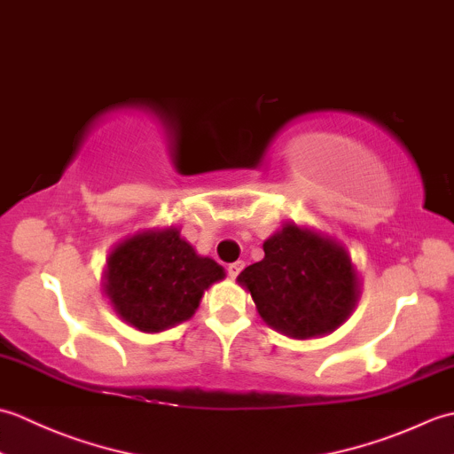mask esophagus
Returning <instances> with one entry per match:
<instances>
[{"label":"esophagus","instance_id":"34e87169","mask_svg":"<svg viewBox=\"0 0 454 454\" xmlns=\"http://www.w3.org/2000/svg\"><path fill=\"white\" fill-rule=\"evenodd\" d=\"M242 269H244V262L230 263V265H228V269H226V271H228V277H230V278H236V277L239 275V271H242Z\"/></svg>","mask_w":454,"mask_h":454}]
</instances>
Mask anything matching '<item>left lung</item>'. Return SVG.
<instances>
[{
  "mask_svg": "<svg viewBox=\"0 0 454 454\" xmlns=\"http://www.w3.org/2000/svg\"><path fill=\"white\" fill-rule=\"evenodd\" d=\"M265 257L236 281L252 293L275 332L310 340L335 332L359 301V275L347 249L316 230L286 222L263 242Z\"/></svg>",
  "mask_w": 454,
  "mask_h": 454,
  "instance_id": "8db88e82",
  "label": "left lung"
}]
</instances>
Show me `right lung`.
I'll list each match as a JSON object with an SVG mask.
<instances>
[{
  "mask_svg": "<svg viewBox=\"0 0 454 454\" xmlns=\"http://www.w3.org/2000/svg\"><path fill=\"white\" fill-rule=\"evenodd\" d=\"M224 277L222 265L199 255L179 228H153L113 247L103 293L122 322L158 333L187 322L207 288Z\"/></svg>",
  "mask_w": 454,
  "mask_h": 454,
  "instance_id": "right-lung-1",
  "label": "right lung"
}]
</instances>
